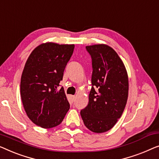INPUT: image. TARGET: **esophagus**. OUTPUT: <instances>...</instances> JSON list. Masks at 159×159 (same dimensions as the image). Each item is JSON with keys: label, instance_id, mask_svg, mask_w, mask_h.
<instances>
[{"label": "esophagus", "instance_id": "34e87169", "mask_svg": "<svg viewBox=\"0 0 159 159\" xmlns=\"http://www.w3.org/2000/svg\"><path fill=\"white\" fill-rule=\"evenodd\" d=\"M70 98H71V99H72V101H74L75 99V96L71 95V96H70Z\"/></svg>", "mask_w": 159, "mask_h": 159}]
</instances>
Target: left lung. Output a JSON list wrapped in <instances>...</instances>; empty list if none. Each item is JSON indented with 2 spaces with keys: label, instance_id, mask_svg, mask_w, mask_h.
Segmentation results:
<instances>
[{
  "label": "left lung",
  "instance_id": "left-lung-1",
  "mask_svg": "<svg viewBox=\"0 0 159 159\" xmlns=\"http://www.w3.org/2000/svg\"><path fill=\"white\" fill-rule=\"evenodd\" d=\"M92 59V88L89 104L80 111L87 128L96 133L109 130L123 113L128 97V75L115 50L107 44L86 47Z\"/></svg>",
  "mask_w": 159,
  "mask_h": 159
}]
</instances>
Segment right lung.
I'll use <instances>...</instances> for the list:
<instances>
[{
	"label": "right lung",
	"mask_w": 159,
	"mask_h": 159,
	"mask_svg": "<svg viewBox=\"0 0 159 159\" xmlns=\"http://www.w3.org/2000/svg\"><path fill=\"white\" fill-rule=\"evenodd\" d=\"M74 44L46 42L32 51L21 78V101L28 117L49 129L61 123L70 104L64 88L58 89Z\"/></svg>",
	"instance_id": "add662e5"
}]
</instances>
